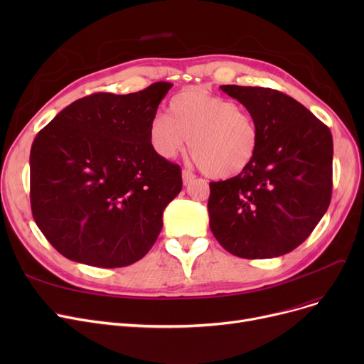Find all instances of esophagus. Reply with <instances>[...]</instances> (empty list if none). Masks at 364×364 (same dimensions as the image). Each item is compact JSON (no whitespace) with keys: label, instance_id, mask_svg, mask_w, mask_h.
Segmentation results:
<instances>
[{"label":"esophagus","instance_id":"obj_1","mask_svg":"<svg viewBox=\"0 0 364 364\" xmlns=\"http://www.w3.org/2000/svg\"><path fill=\"white\" fill-rule=\"evenodd\" d=\"M195 178H196V176L193 174L192 171H188V169H183V183H184V186L190 184V183H192Z\"/></svg>","mask_w":364,"mask_h":364}]
</instances>
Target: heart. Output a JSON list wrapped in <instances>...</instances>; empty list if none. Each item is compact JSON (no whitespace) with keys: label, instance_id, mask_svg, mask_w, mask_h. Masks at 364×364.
<instances>
[{"label":"heart","instance_id":"obj_1","mask_svg":"<svg viewBox=\"0 0 364 364\" xmlns=\"http://www.w3.org/2000/svg\"><path fill=\"white\" fill-rule=\"evenodd\" d=\"M168 110L169 117L158 112L149 124L150 144L161 158H176L188 144L199 168L218 180L242 174L255 159L258 124L233 100L188 88L169 100Z\"/></svg>","mask_w":364,"mask_h":364}]
</instances>
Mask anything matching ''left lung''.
Masks as SVG:
<instances>
[{"label":"left lung","instance_id":"1","mask_svg":"<svg viewBox=\"0 0 364 364\" xmlns=\"http://www.w3.org/2000/svg\"><path fill=\"white\" fill-rule=\"evenodd\" d=\"M259 128V146L242 174L209 183V227L220 245L246 259L294 251L328 211L331 129L295 99L264 87L221 85Z\"/></svg>","mask_w":364,"mask_h":364}]
</instances>
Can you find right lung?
Wrapping results in <instances>:
<instances>
[{
    "mask_svg": "<svg viewBox=\"0 0 364 364\" xmlns=\"http://www.w3.org/2000/svg\"><path fill=\"white\" fill-rule=\"evenodd\" d=\"M172 84L95 92L46 125L31 147V208L68 259L102 269L141 259L156 242L181 168L161 158L149 124Z\"/></svg>",
    "mask_w": 364,
    "mask_h": 364,
    "instance_id": "1",
    "label": "right lung"
}]
</instances>
